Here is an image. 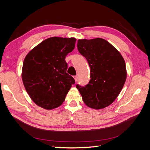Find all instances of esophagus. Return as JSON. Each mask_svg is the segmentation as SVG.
<instances>
[{"label": "esophagus", "instance_id": "obj_1", "mask_svg": "<svg viewBox=\"0 0 150 150\" xmlns=\"http://www.w3.org/2000/svg\"><path fill=\"white\" fill-rule=\"evenodd\" d=\"M74 80H75V81L76 82L77 81V79H78V78H77V76H74Z\"/></svg>", "mask_w": 150, "mask_h": 150}]
</instances>
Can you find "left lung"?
Returning <instances> with one entry per match:
<instances>
[{"instance_id":"8db88e82","label":"left lung","mask_w":150,"mask_h":150,"mask_svg":"<svg viewBox=\"0 0 150 150\" xmlns=\"http://www.w3.org/2000/svg\"><path fill=\"white\" fill-rule=\"evenodd\" d=\"M78 49L91 69L89 83L76 85L85 104L94 110L108 107L123 88L127 76L125 61L120 52L102 38L79 39Z\"/></svg>"}]
</instances>
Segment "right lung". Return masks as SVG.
<instances>
[{"mask_svg": "<svg viewBox=\"0 0 150 150\" xmlns=\"http://www.w3.org/2000/svg\"><path fill=\"white\" fill-rule=\"evenodd\" d=\"M76 39L59 37L43 40L27 54L22 79L29 96L38 106L51 110L65 100L74 78L66 71V56L74 49Z\"/></svg>", "mask_w": 150, "mask_h": 150, "instance_id": "1", "label": "right lung"}]
</instances>
